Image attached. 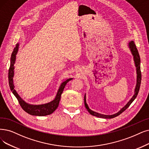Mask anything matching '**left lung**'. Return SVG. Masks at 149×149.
I'll use <instances>...</instances> for the list:
<instances>
[{
	"label": "left lung",
	"mask_w": 149,
	"mask_h": 149,
	"mask_svg": "<svg viewBox=\"0 0 149 149\" xmlns=\"http://www.w3.org/2000/svg\"><path fill=\"white\" fill-rule=\"evenodd\" d=\"M129 47L130 48L131 51H132V53L133 56H134V61L135 62V65L136 67V72H137V83H136V88H135V91H134V95L133 96V97L132 98L128 103L122 109H120V111L119 112H118L117 113L113 115H103V114H98L97 112H95L92 110H91L90 109L88 108V105L86 103V95L84 96V104L86 106V108L87 109V110L88 111V112L90 113V114L92 116H96L97 117H100V118H112L116 117L118 116H119L120 114L125 111L128 107L130 106V105L132 104V103L134 100V99L136 98L137 95L138 94L139 88H140V86H141V66H140V63H141V59H140V56L139 54V52L138 49H137V47L136 46V45L134 43V42L133 41H130L129 43Z\"/></svg>",
	"instance_id": "1"
}]
</instances>
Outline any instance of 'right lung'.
Instances as JSON below:
<instances>
[{
    "label": "right lung",
    "mask_w": 149,
    "mask_h": 149,
    "mask_svg": "<svg viewBox=\"0 0 149 149\" xmlns=\"http://www.w3.org/2000/svg\"><path fill=\"white\" fill-rule=\"evenodd\" d=\"M18 47L19 44H17L16 45V47H15V49L11 56L10 66L8 70V82L10 90L13 92L17 100H18V102L22 109L26 111L27 113H28V114L38 116H45L49 115L52 114V113L58 108L59 102H60L61 100V95L63 92V89L65 86H66L67 83L70 80L72 79V78L68 79L62 83V84L58 88V91L57 92L55 99L52 101L51 102L41 105H31L27 104L19 96V95L17 94V93L15 91V89L14 88L15 86L13 84V80L14 75V64L16 60V54H17V50H18Z\"/></svg>",
    "instance_id": "right-lung-1"
}]
</instances>
